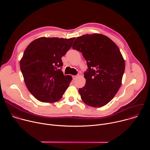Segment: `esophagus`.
<instances>
[{"instance_id": "34e87169", "label": "esophagus", "mask_w": 150, "mask_h": 150, "mask_svg": "<svg viewBox=\"0 0 150 150\" xmlns=\"http://www.w3.org/2000/svg\"><path fill=\"white\" fill-rule=\"evenodd\" d=\"M77 77H78L77 75H73V76H72V78H73L74 79H76L77 78Z\"/></svg>"}]
</instances>
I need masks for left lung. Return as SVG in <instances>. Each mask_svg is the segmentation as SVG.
<instances>
[{"mask_svg":"<svg viewBox=\"0 0 150 150\" xmlns=\"http://www.w3.org/2000/svg\"><path fill=\"white\" fill-rule=\"evenodd\" d=\"M72 49L81 52L88 69L83 73L84 87L79 88L82 100L100 108L109 103L122 84L125 63L119 49L103 34H86L77 37Z\"/></svg>","mask_w":150,"mask_h":150,"instance_id":"1","label":"left lung"}]
</instances>
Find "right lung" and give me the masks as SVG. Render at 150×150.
I'll use <instances>...</instances> for the list:
<instances>
[{"label": "right lung", "mask_w": 150, "mask_h": 150, "mask_svg": "<svg viewBox=\"0 0 150 150\" xmlns=\"http://www.w3.org/2000/svg\"><path fill=\"white\" fill-rule=\"evenodd\" d=\"M75 37H40L25 50L20 68L26 86L38 100L53 103L60 99L72 80L64 75L62 57L72 47Z\"/></svg>", "instance_id": "obj_1"}]
</instances>
